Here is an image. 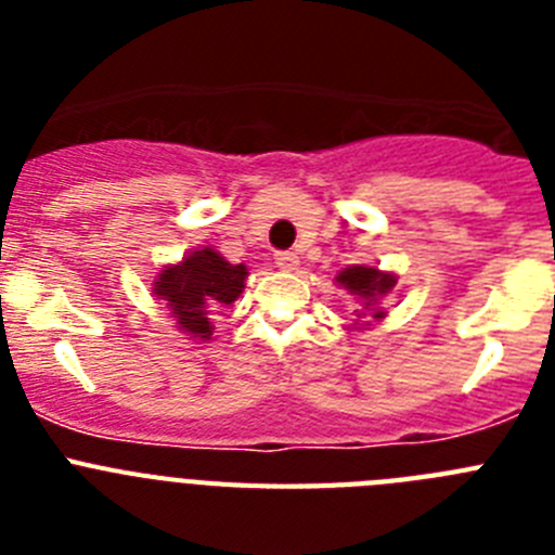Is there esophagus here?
<instances>
[{
    "mask_svg": "<svg viewBox=\"0 0 555 555\" xmlns=\"http://www.w3.org/2000/svg\"><path fill=\"white\" fill-rule=\"evenodd\" d=\"M274 263H278V269H283V272H294V269H300V255L278 253L274 255Z\"/></svg>",
    "mask_w": 555,
    "mask_h": 555,
    "instance_id": "1",
    "label": "esophagus"
}]
</instances>
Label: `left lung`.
<instances>
[{"mask_svg": "<svg viewBox=\"0 0 555 555\" xmlns=\"http://www.w3.org/2000/svg\"><path fill=\"white\" fill-rule=\"evenodd\" d=\"M336 283L345 288L347 294L356 297V302L361 308L356 311V320L347 331H366V327L377 325V322L386 320V311L380 306L384 297H389L397 286V274L384 272L377 269L375 263H352V267L341 269L336 274Z\"/></svg>", "mask_w": 555, "mask_h": 555, "instance_id": "obj_1", "label": "left lung"}]
</instances>
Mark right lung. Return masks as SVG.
<instances>
[{"label":"right lung","instance_id":"obj_1","mask_svg":"<svg viewBox=\"0 0 555 555\" xmlns=\"http://www.w3.org/2000/svg\"><path fill=\"white\" fill-rule=\"evenodd\" d=\"M247 274L244 263L224 261L214 247H194L183 261L166 263L155 274L152 292L166 302L180 333L210 341L214 317L242 297Z\"/></svg>","mask_w":555,"mask_h":555}]
</instances>
